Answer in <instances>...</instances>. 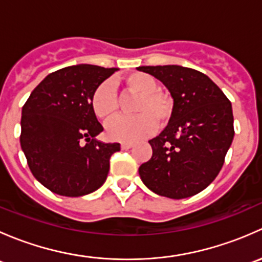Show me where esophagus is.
Returning a JSON list of instances; mask_svg holds the SVG:
<instances>
[{
    "instance_id": "34e87169",
    "label": "esophagus",
    "mask_w": 262,
    "mask_h": 262,
    "mask_svg": "<svg viewBox=\"0 0 262 262\" xmlns=\"http://www.w3.org/2000/svg\"><path fill=\"white\" fill-rule=\"evenodd\" d=\"M121 149H129L132 146H133V143L132 142H121Z\"/></svg>"
}]
</instances>
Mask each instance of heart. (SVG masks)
<instances>
[{
    "instance_id": "heart-1",
    "label": "heart",
    "mask_w": 262,
    "mask_h": 262,
    "mask_svg": "<svg viewBox=\"0 0 262 262\" xmlns=\"http://www.w3.org/2000/svg\"><path fill=\"white\" fill-rule=\"evenodd\" d=\"M129 94L138 95L133 106L134 116L118 118L106 126L107 136L118 141H137L165 126L172 115V101L158 91V83L150 75L136 72L124 78ZM90 105L97 119L109 121L119 113V100L112 81H104L94 90Z\"/></svg>"
}]
</instances>
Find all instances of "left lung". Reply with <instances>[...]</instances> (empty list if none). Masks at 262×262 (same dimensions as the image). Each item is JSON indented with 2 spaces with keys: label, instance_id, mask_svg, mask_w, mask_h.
I'll return each mask as SVG.
<instances>
[{
  "label": "left lung",
  "instance_id": "left-lung-1",
  "mask_svg": "<svg viewBox=\"0 0 262 262\" xmlns=\"http://www.w3.org/2000/svg\"><path fill=\"white\" fill-rule=\"evenodd\" d=\"M173 99L167 126L150 139L152 157L139 176L161 196L184 199L203 191L218 176L234 136L228 97L204 73L181 66H143Z\"/></svg>",
  "mask_w": 262,
  "mask_h": 262
}]
</instances>
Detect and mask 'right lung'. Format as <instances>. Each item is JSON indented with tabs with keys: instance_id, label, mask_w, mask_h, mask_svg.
<instances>
[{
	"instance_id": "add662e5",
	"label": "right lung",
	"mask_w": 262,
	"mask_h": 262,
	"mask_svg": "<svg viewBox=\"0 0 262 262\" xmlns=\"http://www.w3.org/2000/svg\"><path fill=\"white\" fill-rule=\"evenodd\" d=\"M118 68L78 64L47 76L23 106L20 143L41 185L63 196H82L107 178L119 143L95 139L104 128L90 105L94 90Z\"/></svg>"
}]
</instances>
